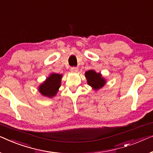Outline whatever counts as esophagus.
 <instances>
[{
	"instance_id": "obj_1",
	"label": "esophagus",
	"mask_w": 153,
	"mask_h": 153,
	"mask_svg": "<svg viewBox=\"0 0 153 153\" xmlns=\"http://www.w3.org/2000/svg\"><path fill=\"white\" fill-rule=\"evenodd\" d=\"M71 71L72 73H77L78 71V68L77 67H71Z\"/></svg>"
}]
</instances>
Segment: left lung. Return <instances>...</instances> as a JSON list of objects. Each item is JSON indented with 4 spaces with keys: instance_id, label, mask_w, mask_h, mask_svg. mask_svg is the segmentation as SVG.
Here are the masks:
<instances>
[{
    "instance_id": "1",
    "label": "left lung",
    "mask_w": 153,
    "mask_h": 153,
    "mask_svg": "<svg viewBox=\"0 0 153 153\" xmlns=\"http://www.w3.org/2000/svg\"><path fill=\"white\" fill-rule=\"evenodd\" d=\"M87 84L93 88L94 90H98L102 88L106 83V80L102 75L98 74L94 70H89L85 73Z\"/></svg>"
}]
</instances>
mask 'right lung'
<instances>
[{
  "label": "right lung",
  "mask_w": 153,
  "mask_h": 153,
  "mask_svg": "<svg viewBox=\"0 0 153 153\" xmlns=\"http://www.w3.org/2000/svg\"><path fill=\"white\" fill-rule=\"evenodd\" d=\"M62 75L53 73L39 87V91L42 96L53 98L57 93L61 86Z\"/></svg>",
  "instance_id": "1"
}]
</instances>
